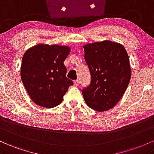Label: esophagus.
Returning <instances> with one entry per match:
<instances>
[{"mask_svg": "<svg viewBox=\"0 0 154 154\" xmlns=\"http://www.w3.org/2000/svg\"><path fill=\"white\" fill-rule=\"evenodd\" d=\"M74 84H75V86H79V84H80V81H79V79H78V80L74 81Z\"/></svg>", "mask_w": 154, "mask_h": 154, "instance_id": "1", "label": "esophagus"}]
</instances>
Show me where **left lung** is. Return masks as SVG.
<instances>
[{
	"mask_svg": "<svg viewBox=\"0 0 154 154\" xmlns=\"http://www.w3.org/2000/svg\"><path fill=\"white\" fill-rule=\"evenodd\" d=\"M91 74L90 84L82 89L86 105L99 112L113 108L129 85V56L122 44L104 41L84 46Z\"/></svg>",
	"mask_w": 154,
	"mask_h": 154,
	"instance_id": "8db88e82",
	"label": "left lung"
}]
</instances>
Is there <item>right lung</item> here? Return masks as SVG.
Returning a JSON list of instances; mask_svg holds the SVG:
<instances>
[{
    "label": "right lung",
    "mask_w": 154,
    "mask_h": 154,
    "mask_svg": "<svg viewBox=\"0 0 154 154\" xmlns=\"http://www.w3.org/2000/svg\"><path fill=\"white\" fill-rule=\"evenodd\" d=\"M68 46L38 44L26 51L22 60L21 78L31 100L39 106L54 108L73 82L66 77L64 61Z\"/></svg>",
    "instance_id": "1"
}]
</instances>
